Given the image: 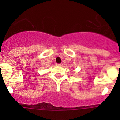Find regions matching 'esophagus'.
Returning <instances> with one entry per match:
<instances>
[{
  "instance_id": "esophagus-1",
  "label": "esophagus",
  "mask_w": 120,
  "mask_h": 120,
  "mask_svg": "<svg viewBox=\"0 0 120 120\" xmlns=\"http://www.w3.org/2000/svg\"><path fill=\"white\" fill-rule=\"evenodd\" d=\"M56 65L58 67L62 66V64H56Z\"/></svg>"
}]
</instances>
